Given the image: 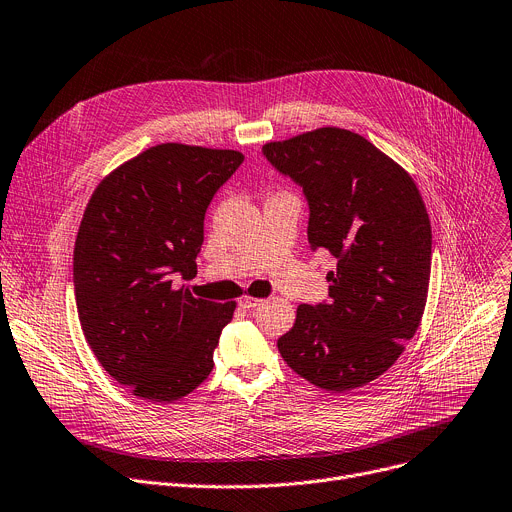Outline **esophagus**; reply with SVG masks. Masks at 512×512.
Returning a JSON list of instances; mask_svg holds the SVG:
<instances>
[{
    "instance_id": "1",
    "label": "esophagus",
    "mask_w": 512,
    "mask_h": 512,
    "mask_svg": "<svg viewBox=\"0 0 512 512\" xmlns=\"http://www.w3.org/2000/svg\"><path fill=\"white\" fill-rule=\"evenodd\" d=\"M261 300L259 298H253V296H243L241 298V306L243 309H255V306H259Z\"/></svg>"
}]
</instances>
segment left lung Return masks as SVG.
Segmentation results:
<instances>
[{"label":"left lung","mask_w":512,"mask_h":512,"mask_svg":"<svg viewBox=\"0 0 512 512\" xmlns=\"http://www.w3.org/2000/svg\"><path fill=\"white\" fill-rule=\"evenodd\" d=\"M261 152L302 187L311 249L337 259L329 300L300 304L278 350L325 391L364 387L393 366L424 315L432 230L422 195L397 162L348 129L321 127Z\"/></svg>","instance_id":"8db88e82"}]
</instances>
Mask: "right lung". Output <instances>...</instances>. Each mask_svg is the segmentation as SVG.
I'll use <instances>...</instances> for the list:
<instances>
[{
    "label": "right lung",
    "mask_w": 512,
    "mask_h": 512,
    "mask_svg": "<svg viewBox=\"0 0 512 512\" xmlns=\"http://www.w3.org/2000/svg\"><path fill=\"white\" fill-rule=\"evenodd\" d=\"M245 156L160 144L100 181L74 249V290L94 356L133 395L166 403L214 368L234 302L195 298L175 278L197 274L203 220Z\"/></svg>",
    "instance_id": "add662e5"
}]
</instances>
